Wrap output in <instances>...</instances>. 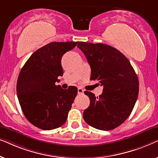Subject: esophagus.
<instances>
[{
	"label": "esophagus",
	"mask_w": 158,
	"mask_h": 158,
	"mask_svg": "<svg viewBox=\"0 0 158 158\" xmlns=\"http://www.w3.org/2000/svg\"><path fill=\"white\" fill-rule=\"evenodd\" d=\"M83 93H84V90L82 89V88H79L78 89H77V94H78L79 95H81V94H83Z\"/></svg>",
	"instance_id": "34e87169"
}]
</instances>
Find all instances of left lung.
Here are the masks:
<instances>
[{
	"label": "left lung",
	"instance_id": "1",
	"mask_svg": "<svg viewBox=\"0 0 158 158\" xmlns=\"http://www.w3.org/2000/svg\"><path fill=\"white\" fill-rule=\"evenodd\" d=\"M77 47L86 57L90 68V80L103 86L96 97L85 90L90 105L84 110L85 122L100 130H111L129 117L139 94V81L129 60L109 45L81 42Z\"/></svg>",
	"mask_w": 158,
	"mask_h": 158
}]
</instances>
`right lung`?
Here are the masks:
<instances>
[{
    "mask_svg": "<svg viewBox=\"0 0 158 158\" xmlns=\"http://www.w3.org/2000/svg\"><path fill=\"white\" fill-rule=\"evenodd\" d=\"M78 42L49 43L32 54L19 73L16 91L21 108L29 122L43 130L62 126L68 118L77 88L67 90L57 77L62 76L61 59Z\"/></svg>",
    "mask_w": 158,
    "mask_h": 158,
    "instance_id": "right-lung-1",
    "label": "right lung"
}]
</instances>
